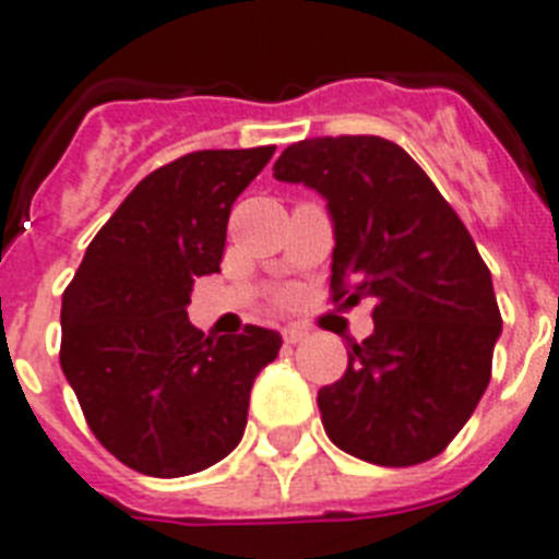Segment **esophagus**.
<instances>
[{
  "label": "esophagus",
  "mask_w": 559,
  "mask_h": 559,
  "mask_svg": "<svg viewBox=\"0 0 559 559\" xmlns=\"http://www.w3.org/2000/svg\"><path fill=\"white\" fill-rule=\"evenodd\" d=\"M281 335H284V344L295 346V344H301V341H307L309 332L301 330V326H284V332H281Z\"/></svg>",
  "instance_id": "obj_1"
}]
</instances>
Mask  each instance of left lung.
I'll list each match as a JSON object with an SVG mask.
<instances>
[{
    "label": "left lung",
    "mask_w": 559,
    "mask_h": 559,
    "mask_svg": "<svg viewBox=\"0 0 559 559\" xmlns=\"http://www.w3.org/2000/svg\"><path fill=\"white\" fill-rule=\"evenodd\" d=\"M272 176L326 201L332 301H372L374 332L318 392L323 429L378 466L431 461L480 403L503 332L468 229L420 164L381 135L304 139Z\"/></svg>",
    "instance_id": "obj_1"
}]
</instances>
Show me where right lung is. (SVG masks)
<instances>
[{
  "instance_id": "obj_1",
  "label": "right lung",
  "mask_w": 559,
  "mask_h": 559,
  "mask_svg": "<svg viewBox=\"0 0 559 559\" xmlns=\"http://www.w3.org/2000/svg\"><path fill=\"white\" fill-rule=\"evenodd\" d=\"M275 147L199 150L142 178L62 298V372L98 443L150 477H185L241 443L250 389L281 335L204 337L192 281L222 270L229 210Z\"/></svg>"
}]
</instances>
